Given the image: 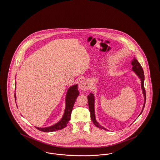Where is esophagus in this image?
I'll return each instance as SVG.
<instances>
[{"mask_svg":"<svg viewBox=\"0 0 160 160\" xmlns=\"http://www.w3.org/2000/svg\"><path fill=\"white\" fill-rule=\"evenodd\" d=\"M89 86V82L87 80H82L79 84V88L83 91L88 89Z\"/></svg>","mask_w":160,"mask_h":160,"instance_id":"1","label":"esophagus"}]
</instances>
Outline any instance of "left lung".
Returning <instances> with one entry per match:
<instances>
[{
  "label": "left lung",
  "instance_id": "obj_1",
  "mask_svg": "<svg viewBox=\"0 0 160 160\" xmlns=\"http://www.w3.org/2000/svg\"><path fill=\"white\" fill-rule=\"evenodd\" d=\"M131 65H132V70L135 72V73L137 74L138 77L140 78L141 80V86H142V89L143 90V93L145 97V102H144V105L143 107V110L142 111V112L140 113V114H142L143 108L145 107V102H146V92H145V86H144V80H145V75H144V72H143V69L142 68L141 65L140 64V63L136 60L135 58L133 59V61L131 62ZM88 105H89V111L91 113V118L92 121L93 123H94V125L97 127H98L99 128L101 129H106L105 128H104L103 127H102L101 125H100L99 123L96 121L95 119V110H94V96L93 94L92 93H90L89 95H88ZM139 115V116H140Z\"/></svg>",
  "mask_w": 160,
  "mask_h": 160
}]
</instances>
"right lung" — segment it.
I'll return each instance as SVG.
<instances>
[{"label": "right lung", "instance_id": "add662e5", "mask_svg": "<svg viewBox=\"0 0 160 160\" xmlns=\"http://www.w3.org/2000/svg\"><path fill=\"white\" fill-rule=\"evenodd\" d=\"M79 95V92L78 91L77 84L73 85L69 88L68 92L67 93L66 96V107L63 116L59 122L54 124L49 127L46 128H38L36 127L37 129L43 132H53L57 130L64 128L68 124L69 121L70 120L71 114L73 108V106L76 102L77 97ZM16 99V96L15 94V100Z\"/></svg>", "mask_w": 160, "mask_h": 160}]
</instances>
